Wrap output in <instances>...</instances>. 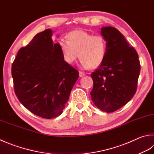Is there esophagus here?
<instances>
[{"label": "esophagus", "instance_id": "34e87169", "mask_svg": "<svg viewBox=\"0 0 154 154\" xmlns=\"http://www.w3.org/2000/svg\"><path fill=\"white\" fill-rule=\"evenodd\" d=\"M86 75V74L85 73V72H79V76H80V77H83V76H85Z\"/></svg>", "mask_w": 154, "mask_h": 154}]
</instances>
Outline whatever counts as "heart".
<instances>
[{
    "label": "heart",
    "instance_id": "heart-1",
    "mask_svg": "<svg viewBox=\"0 0 154 154\" xmlns=\"http://www.w3.org/2000/svg\"><path fill=\"white\" fill-rule=\"evenodd\" d=\"M59 45L66 62L74 63L79 56L81 66L86 69L98 67L105 59L107 51L106 40L103 35L82 30L71 31L68 41L60 40Z\"/></svg>",
    "mask_w": 154,
    "mask_h": 154
}]
</instances>
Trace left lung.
<instances>
[{"instance_id": "1", "label": "left lung", "mask_w": 154, "mask_h": 154, "mask_svg": "<svg viewBox=\"0 0 154 154\" xmlns=\"http://www.w3.org/2000/svg\"><path fill=\"white\" fill-rule=\"evenodd\" d=\"M101 35L106 40L107 51L103 62L91 74L94 86L91 95L98 109L112 112L135 94L141 66L137 51L119 31L104 27Z\"/></svg>"}]
</instances>
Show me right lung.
I'll return each instance as SVG.
<instances>
[{"label":"right lung","mask_w":154,"mask_h":154,"mask_svg":"<svg viewBox=\"0 0 154 154\" xmlns=\"http://www.w3.org/2000/svg\"><path fill=\"white\" fill-rule=\"evenodd\" d=\"M52 31L37 33L17 53L11 69L14 92L23 106L45 119L60 115L79 72L64 61Z\"/></svg>","instance_id":"obj_1"}]
</instances>
